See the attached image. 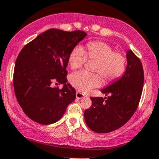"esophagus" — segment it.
<instances>
[{
  "label": "esophagus",
  "mask_w": 159,
  "mask_h": 159,
  "mask_svg": "<svg viewBox=\"0 0 159 159\" xmlns=\"http://www.w3.org/2000/svg\"><path fill=\"white\" fill-rule=\"evenodd\" d=\"M84 97V94H83L82 93L79 92V91H76V98H78V99H81V98H83Z\"/></svg>",
  "instance_id": "esophagus-1"
}]
</instances>
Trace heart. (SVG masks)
Returning <instances> with one entry per match:
<instances>
[{
  "instance_id": "b5f03b06",
  "label": "heart",
  "mask_w": 159,
  "mask_h": 159,
  "mask_svg": "<svg viewBox=\"0 0 159 159\" xmlns=\"http://www.w3.org/2000/svg\"><path fill=\"white\" fill-rule=\"evenodd\" d=\"M88 58L96 60L94 71L101 74L105 83L113 82L119 78L126 69V58L121 52L114 49L107 43L101 41L90 42L87 44V53L81 46H77L71 51L68 62L71 69H78L85 64ZM71 84L81 92H88L92 88L102 84L101 75L79 71L71 75Z\"/></svg>"
}]
</instances>
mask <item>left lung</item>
Wrapping results in <instances>:
<instances>
[{"label":"left lung","instance_id":"8db88e82","mask_svg":"<svg viewBox=\"0 0 159 159\" xmlns=\"http://www.w3.org/2000/svg\"><path fill=\"white\" fill-rule=\"evenodd\" d=\"M126 58L123 77L101 91L107 98H91L92 105L85 110L87 126L95 133H110L120 128L138 107L144 84L143 65L131 50L126 52Z\"/></svg>","mask_w":159,"mask_h":159}]
</instances>
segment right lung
Masks as SVG:
<instances>
[{"instance_id":"add662e5","label":"right lung","mask_w":159,"mask_h":159,"mask_svg":"<svg viewBox=\"0 0 159 159\" xmlns=\"http://www.w3.org/2000/svg\"><path fill=\"white\" fill-rule=\"evenodd\" d=\"M87 33L49 29L24 46L16 58L13 88L16 100L25 114L43 125L61 118L74 101L76 91L66 84V67L71 51ZM53 82L64 84L60 89Z\"/></svg>"}]
</instances>
